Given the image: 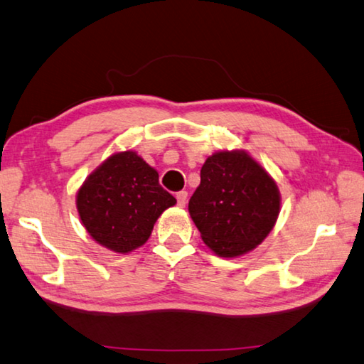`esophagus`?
I'll return each instance as SVG.
<instances>
[{
	"label": "esophagus",
	"mask_w": 364,
	"mask_h": 364,
	"mask_svg": "<svg viewBox=\"0 0 364 364\" xmlns=\"http://www.w3.org/2000/svg\"><path fill=\"white\" fill-rule=\"evenodd\" d=\"M176 202H178V206L184 208V206H186V202H188V192L186 191L176 192Z\"/></svg>",
	"instance_id": "obj_1"
}]
</instances>
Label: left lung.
<instances>
[{
    "mask_svg": "<svg viewBox=\"0 0 364 364\" xmlns=\"http://www.w3.org/2000/svg\"><path fill=\"white\" fill-rule=\"evenodd\" d=\"M279 210L274 180L243 149L210 156L189 200L203 243L227 259L257 247L273 230Z\"/></svg>",
    "mask_w": 364,
    "mask_h": 364,
    "instance_id": "left-lung-1",
    "label": "left lung"
}]
</instances>
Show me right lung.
<instances>
[{
  "mask_svg": "<svg viewBox=\"0 0 364 364\" xmlns=\"http://www.w3.org/2000/svg\"><path fill=\"white\" fill-rule=\"evenodd\" d=\"M77 211L90 237L113 252L146 243L156 220L176 203L156 170L135 151L107 158L77 192Z\"/></svg>",
  "mask_w": 364,
  "mask_h": 364,
  "instance_id": "right-lung-1",
  "label": "right lung"
}]
</instances>
